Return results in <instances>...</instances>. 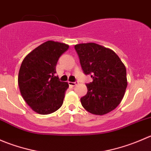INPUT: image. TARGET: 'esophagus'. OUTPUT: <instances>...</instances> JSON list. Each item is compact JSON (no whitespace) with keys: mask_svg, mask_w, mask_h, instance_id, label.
Returning <instances> with one entry per match:
<instances>
[{"mask_svg":"<svg viewBox=\"0 0 151 151\" xmlns=\"http://www.w3.org/2000/svg\"><path fill=\"white\" fill-rule=\"evenodd\" d=\"M77 83H78V82H74V83L73 82H69L68 84H69V85H71V86H75Z\"/></svg>","mask_w":151,"mask_h":151,"instance_id":"34e87169","label":"esophagus"}]
</instances>
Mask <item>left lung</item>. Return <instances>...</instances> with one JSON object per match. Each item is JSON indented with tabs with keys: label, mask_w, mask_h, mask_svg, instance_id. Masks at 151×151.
<instances>
[{
	"label": "left lung",
	"mask_w": 151,
	"mask_h": 151,
	"mask_svg": "<svg viewBox=\"0 0 151 151\" xmlns=\"http://www.w3.org/2000/svg\"><path fill=\"white\" fill-rule=\"evenodd\" d=\"M74 48L84 73L93 78L86 85L87 94L80 99L83 106L98 115L115 109L127 87L126 66L113 50L97 44H79Z\"/></svg>",
	"instance_id": "obj_1"
}]
</instances>
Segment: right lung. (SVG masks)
I'll return each mask as SVG.
<instances>
[{
    "label": "right lung",
    "mask_w": 151,
    "mask_h": 151,
    "mask_svg": "<svg viewBox=\"0 0 151 151\" xmlns=\"http://www.w3.org/2000/svg\"><path fill=\"white\" fill-rule=\"evenodd\" d=\"M68 45L47 41L24 58L18 74L22 98L34 112L52 113L62 106L68 84L60 82L56 73L58 60L68 49Z\"/></svg>",
    "instance_id": "right-lung-1"
}]
</instances>
